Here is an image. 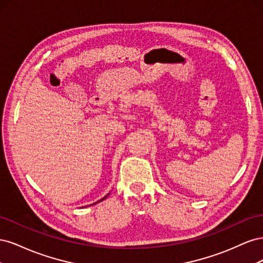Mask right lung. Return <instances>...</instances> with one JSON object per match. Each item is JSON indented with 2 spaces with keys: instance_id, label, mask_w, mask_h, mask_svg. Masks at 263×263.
Segmentation results:
<instances>
[{
  "instance_id": "add662e5",
  "label": "right lung",
  "mask_w": 263,
  "mask_h": 263,
  "mask_svg": "<svg viewBox=\"0 0 263 263\" xmlns=\"http://www.w3.org/2000/svg\"><path fill=\"white\" fill-rule=\"evenodd\" d=\"M105 198H106V196H104V197H103V198H102V200H100L99 202H101V201H103V200H105ZM99 202H97V203H99ZM97 203H94V204H97Z\"/></svg>"
}]
</instances>
